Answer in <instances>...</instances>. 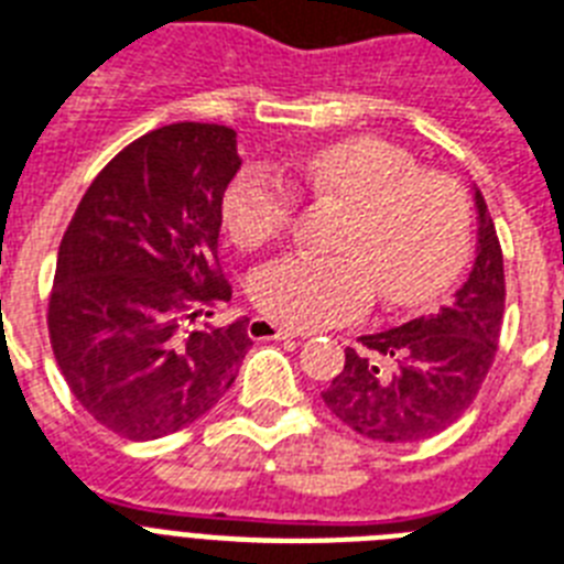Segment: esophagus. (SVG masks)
Segmentation results:
<instances>
[{"label":"esophagus","mask_w":564,"mask_h":564,"mask_svg":"<svg viewBox=\"0 0 564 564\" xmlns=\"http://www.w3.org/2000/svg\"><path fill=\"white\" fill-rule=\"evenodd\" d=\"M297 333L290 327H278L274 322H267V318H251L249 322V338L254 341H272V338H295Z\"/></svg>","instance_id":"34e87169"}]
</instances>
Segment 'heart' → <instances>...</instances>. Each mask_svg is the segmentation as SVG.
Instances as JSON below:
<instances>
[{
	"instance_id": "heart-1",
	"label": "heart",
	"mask_w": 564,
	"mask_h": 564,
	"mask_svg": "<svg viewBox=\"0 0 564 564\" xmlns=\"http://www.w3.org/2000/svg\"><path fill=\"white\" fill-rule=\"evenodd\" d=\"M315 196L345 205L336 258L286 254L251 274L260 313L295 329L350 322L379 286L388 304L429 301L457 274L469 251V205L446 176L420 173L405 150L350 139L292 164ZM295 194L283 178L249 167L223 196V223L242 249L281 235Z\"/></svg>"
}]
</instances>
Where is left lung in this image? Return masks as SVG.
<instances>
[{
    "label": "left lung",
    "mask_w": 564,
    "mask_h": 564,
    "mask_svg": "<svg viewBox=\"0 0 564 564\" xmlns=\"http://www.w3.org/2000/svg\"><path fill=\"white\" fill-rule=\"evenodd\" d=\"M473 272L437 313L361 336L322 393L327 409L379 443H416L441 434L473 400L496 359L505 322V258L478 187Z\"/></svg>",
    "instance_id": "1"
}]
</instances>
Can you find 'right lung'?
<instances>
[{
  "label": "right lung",
  "mask_w": 564,
  "mask_h": 564,
  "mask_svg": "<svg viewBox=\"0 0 564 564\" xmlns=\"http://www.w3.org/2000/svg\"><path fill=\"white\" fill-rule=\"evenodd\" d=\"M237 132L182 121L123 148L59 242L48 333L77 402L127 441L185 429L235 386L249 318L194 327L231 301L217 260ZM214 315V313H208Z\"/></svg>",
  "instance_id": "obj_1"
}]
</instances>
